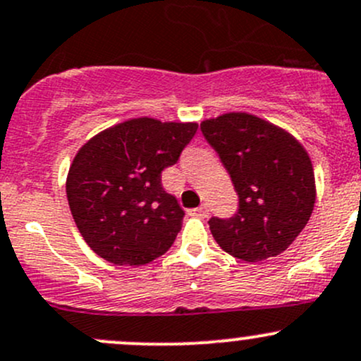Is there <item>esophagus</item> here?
Here are the masks:
<instances>
[{"mask_svg":"<svg viewBox=\"0 0 361 361\" xmlns=\"http://www.w3.org/2000/svg\"><path fill=\"white\" fill-rule=\"evenodd\" d=\"M190 214L192 216H197V218H207L209 211H207L206 206H200V207H197V209H192Z\"/></svg>","mask_w":361,"mask_h":361,"instance_id":"34e87169","label":"esophagus"}]
</instances>
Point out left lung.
Segmentation results:
<instances>
[{"instance_id":"8db88e82","label":"left lung","mask_w":361,"mask_h":361,"mask_svg":"<svg viewBox=\"0 0 361 361\" xmlns=\"http://www.w3.org/2000/svg\"><path fill=\"white\" fill-rule=\"evenodd\" d=\"M238 195L230 219L211 218L225 252L247 263L279 256L313 212L317 187L311 159L298 138L249 112H226L200 123Z\"/></svg>"}]
</instances>
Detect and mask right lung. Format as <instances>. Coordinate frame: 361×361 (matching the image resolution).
<instances>
[{"instance_id": "obj_1", "label": "right lung", "mask_w": 361, "mask_h": 361, "mask_svg": "<svg viewBox=\"0 0 361 361\" xmlns=\"http://www.w3.org/2000/svg\"><path fill=\"white\" fill-rule=\"evenodd\" d=\"M197 123L135 117L90 138L75 154L66 190L79 233L114 264L140 267L173 245L183 209L162 188Z\"/></svg>"}]
</instances>
